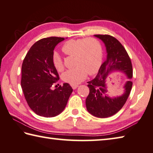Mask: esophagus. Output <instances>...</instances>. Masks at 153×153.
<instances>
[{
	"mask_svg": "<svg viewBox=\"0 0 153 153\" xmlns=\"http://www.w3.org/2000/svg\"><path fill=\"white\" fill-rule=\"evenodd\" d=\"M71 87L74 89V90H75V89H76L77 87H78V85H71Z\"/></svg>",
	"mask_w": 153,
	"mask_h": 153,
	"instance_id": "1",
	"label": "esophagus"
}]
</instances>
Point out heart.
<instances>
[{"label":"heart","instance_id":"1","mask_svg":"<svg viewBox=\"0 0 153 153\" xmlns=\"http://www.w3.org/2000/svg\"><path fill=\"white\" fill-rule=\"evenodd\" d=\"M62 51L66 55L75 57L76 68L68 69L62 75V79L71 85H77L85 79L88 73L95 74L100 67L103 51L100 41L95 38L70 39L63 44ZM53 63L57 71H62L63 64L62 57L54 51Z\"/></svg>","mask_w":153,"mask_h":153}]
</instances>
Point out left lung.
I'll list each match as a JSON object with an SVG mask.
<instances>
[{
	"label": "left lung",
	"instance_id": "1",
	"mask_svg": "<svg viewBox=\"0 0 153 153\" xmlns=\"http://www.w3.org/2000/svg\"><path fill=\"white\" fill-rule=\"evenodd\" d=\"M103 41L106 49L107 57L99 69L95 78L88 83L90 93L85 100L88 112L98 118H107L117 113L124 104L131 91L132 82V66L130 57L123 45L112 36L95 35ZM120 71L129 79L124 86V93L121 96L112 97L107 94L105 84L107 77L113 72Z\"/></svg>",
	"mask_w": 153,
	"mask_h": 153
}]
</instances>
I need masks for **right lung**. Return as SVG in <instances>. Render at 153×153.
I'll list each match as a JSON object with an SVG mask.
<instances>
[{
	"label": "right lung",
	"mask_w": 153,
	"mask_h": 153,
	"mask_svg": "<svg viewBox=\"0 0 153 153\" xmlns=\"http://www.w3.org/2000/svg\"><path fill=\"white\" fill-rule=\"evenodd\" d=\"M64 39L51 37L39 40L30 48L22 64L21 84L25 98L30 109L43 117L62 113L73 91L68 83L54 90L51 89L59 79L53 63V50Z\"/></svg>",
	"instance_id": "obj_1"
}]
</instances>
